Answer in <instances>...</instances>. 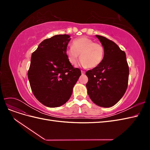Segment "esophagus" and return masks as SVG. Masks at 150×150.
I'll list each match as a JSON object with an SVG mask.
<instances>
[{"mask_svg": "<svg viewBox=\"0 0 150 150\" xmlns=\"http://www.w3.org/2000/svg\"><path fill=\"white\" fill-rule=\"evenodd\" d=\"M81 73H82V74H84L85 73V71H83V70H81Z\"/></svg>", "mask_w": 150, "mask_h": 150, "instance_id": "esophagus-1", "label": "esophagus"}]
</instances>
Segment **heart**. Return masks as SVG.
Here are the masks:
<instances>
[{"label": "heart", "instance_id": "1", "mask_svg": "<svg viewBox=\"0 0 150 150\" xmlns=\"http://www.w3.org/2000/svg\"><path fill=\"white\" fill-rule=\"evenodd\" d=\"M80 54V64L83 67L94 68L98 66L103 60L104 49L100 43L95 42L87 37L74 39L72 46L67 47L66 54L68 61L72 65H75Z\"/></svg>", "mask_w": 150, "mask_h": 150}]
</instances>
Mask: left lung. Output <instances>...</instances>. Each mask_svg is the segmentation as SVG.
Segmentation results:
<instances>
[{
	"instance_id": "1",
	"label": "left lung",
	"mask_w": 150,
	"mask_h": 150,
	"mask_svg": "<svg viewBox=\"0 0 150 150\" xmlns=\"http://www.w3.org/2000/svg\"><path fill=\"white\" fill-rule=\"evenodd\" d=\"M104 49L103 60L98 66L86 72L88 93L98 106H114L123 96L127 89L129 66L125 52L112 40L96 35Z\"/></svg>"
}]
</instances>
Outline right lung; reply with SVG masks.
<instances>
[{
	"instance_id": "add662e5",
	"label": "right lung",
	"mask_w": 150,
	"mask_h": 150,
	"mask_svg": "<svg viewBox=\"0 0 150 150\" xmlns=\"http://www.w3.org/2000/svg\"><path fill=\"white\" fill-rule=\"evenodd\" d=\"M67 34L44 40L32 54L28 78L38 100L50 108L61 106L69 100L72 89L81 75L66 54L70 41Z\"/></svg>"
}]
</instances>
